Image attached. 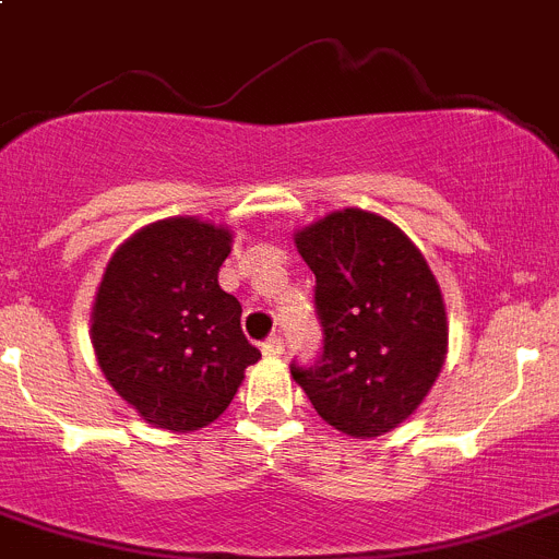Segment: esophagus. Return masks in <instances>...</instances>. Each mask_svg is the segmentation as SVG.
I'll list each match as a JSON object with an SVG mask.
<instances>
[{"label":"esophagus","instance_id":"34e87169","mask_svg":"<svg viewBox=\"0 0 559 559\" xmlns=\"http://www.w3.org/2000/svg\"><path fill=\"white\" fill-rule=\"evenodd\" d=\"M261 350H264L267 356H281L284 354V340H281L278 334L267 336V340H264V345H261Z\"/></svg>","mask_w":559,"mask_h":559}]
</instances>
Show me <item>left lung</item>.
<instances>
[{
	"label": "left lung",
	"mask_w": 559,
	"mask_h": 559,
	"mask_svg": "<svg viewBox=\"0 0 559 559\" xmlns=\"http://www.w3.org/2000/svg\"><path fill=\"white\" fill-rule=\"evenodd\" d=\"M295 245L317 278L323 348L311 365L292 361V379L342 435L395 429L445 361V306L429 264L404 230L361 209L334 211Z\"/></svg>",
	"instance_id": "8db88e82"
}]
</instances>
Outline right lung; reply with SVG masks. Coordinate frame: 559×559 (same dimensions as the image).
Segmentation results:
<instances>
[{
  "label": "right lung",
  "mask_w": 559,
  "mask_h": 559,
  "mask_svg": "<svg viewBox=\"0 0 559 559\" xmlns=\"http://www.w3.org/2000/svg\"><path fill=\"white\" fill-rule=\"evenodd\" d=\"M230 234L192 217L133 234L105 267L92 342L110 386L147 424L194 431L217 420L261 359L242 306L219 289Z\"/></svg>",
  "instance_id": "right-lung-1"
}]
</instances>
